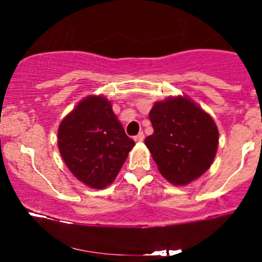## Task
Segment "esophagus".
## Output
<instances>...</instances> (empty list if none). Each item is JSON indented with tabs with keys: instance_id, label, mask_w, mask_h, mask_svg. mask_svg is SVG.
Wrapping results in <instances>:
<instances>
[{
	"instance_id": "obj_1",
	"label": "esophagus",
	"mask_w": 262,
	"mask_h": 262,
	"mask_svg": "<svg viewBox=\"0 0 262 262\" xmlns=\"http://www.w3.org/2000/svg\"><path fill=\"white\" fill-rule=\"evenodd\" d=\"M143 139H144V134L142 133V132H141V133L138 134V136L134 137V141L138 142V143H139V142H143Z\"/></svg>"
}]
</instances>
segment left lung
<instances>
[{"label":"left lung","instance_id":"8db88e82","mask_svg":"<svg viewBox=\"0 0 262 262\" xmlns=\"http://www.w3.org/2000/svg\"><path fill=\"white\" fill-rule=\"evenodd\" d=\"M149 120L153 134L144 143L166 180L186 185L210 167L219 133L199 105L186 96L168 97L153 105Z\"/></svg>","mask_w":262,"mask_h":262}]
</instances>
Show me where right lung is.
I'll return each mask as SVG.
<instances>
[{"label": "right lung", "instance_id": "obj_1", "mask_svg": "<svg viewBox=\"0 0 262 262\" xmlns=\"http://www.w3.org/2000/svg\"><path fill=\"white\" fill-rule=\"evenodd\" d=\"M134 144L112 102L100 95L84 97L58 128L63 161L78 180L94 189H104L115 180Z\"/></svg>", "mask_w": 262, "mask_h": 262}]
</instances>
